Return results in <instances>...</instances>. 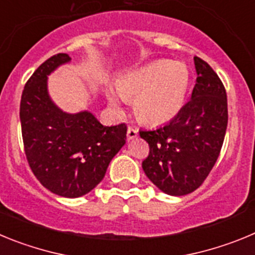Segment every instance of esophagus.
<instances>
[{
  "instance_id": "34e87169",
  "label": "esophagus",
  "mask_w": 255,
  "mask_h": 255,
  "mask_svg": "<svg viewBox=\"0 0 255 255\" xmlns=\"http://www.w3.org/2000/svg\"><path fill=\"white\" fill-rule=\"evenodd\" d=\"M126 136H128V140H132V139H135L138 136V130L134 129V128H129Z\"/></svg>"
}]
</instances>
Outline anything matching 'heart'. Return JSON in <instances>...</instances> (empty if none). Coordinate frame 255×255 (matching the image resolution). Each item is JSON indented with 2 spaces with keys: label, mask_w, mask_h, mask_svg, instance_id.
Returning a JSON list of instances; mask_svg holds the SVG:
<instances>
[{
  "label": "heart",
  "mask_w": 255,
  "mask_h": 255,
  "mask_svg": "<svg viewBox=\"0 0 255 255\" xmlns=\"http://www.w3.org/2000/svg\"><path fill=\"white\" fill-rule=\"evenodd\" d=\"M189 85L190 71L185 64L161 60L124 74L117 79V92L107 88L106 98L116 112L123 111L121 98L134 100V112L139 120L163 125L180 114Z\"/></svg>",
  "instance_id": "1"
}]
</instances>
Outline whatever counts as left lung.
<instances>
[{"instance_id":"left-lung-1","label":"left lung","mask_w":255,"mask_h":255,"mask_svg":"<svg viewBox=\"0 0 255 255\" xmlns=\"http://www.w3.org/2000/svg\"><path fill=\"white\" fill-rule=\"evenodd\" d=\"M197 83L191 100L173 120L153 130H140L149 144L141 163L159 190L180 197L199 188L215 166L226 134L227 97L217 74L194 57Z\"/></svg>"}]
</instances>
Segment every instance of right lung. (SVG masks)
I'll use <instances>...</instances> for the list:
<instances>
[{
    "label": "right lung",
    "instance_id": "1",
    "mask_svg": "<svg viewBox=\"0 0 255 255\" xmlns=\"http://www.w3.org/2000/svg\"><path fill=\"white\" fill-rule=\"evenodd\" d=\"M70 61L58 53L35 70L22 91L20 123L26 159L40 184L60 197L79 198L102 181L128 129L103 126L89 111L67 114L53 103L47 79Z\"/></svg>",
    "mask_w": 255,
    "mask_h": 255
}]
</instances>
